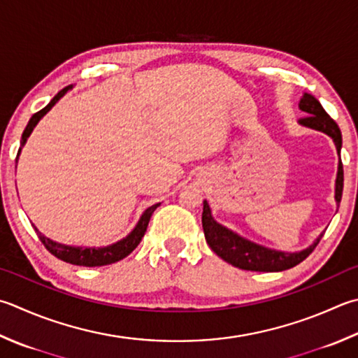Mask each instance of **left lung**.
Instances as JSON below:
<instances>
[{"instance_id": "left-lung-1", "label": "left lung", "mask_w": 358, "mask_h": 358, "mask_svg": "<svg viewBox=\"0 0 358 358\" xmlns=\"http://www.w3.org/2000/svg\"><path fill=\"white\" fill-rule=\"evenodd\" d=\"M299 109L307 113L306 118L299 120V124L308 127V129L320 131L326 134L334 140L336 152H338V171H336L335 179V201L336 206L340 204L343 194V164H341V131L338 124L327 115V112L322 109L318 99L310 93H304L299 101ZM202 229L207 240V245L212 248V251L221 257L224 262L231 263L232 266L246 269V271H284V269L293 268L301 263L304 259L312 254L313 249L318 245L322 234L316 238L308 248L296 252L278 251V249L266 248L259 245L252 240L241 237L237 232L231 231L226 226L213 218L212 208L208 202L204 201V208H202Z\"/></svg>"}]
</instances>
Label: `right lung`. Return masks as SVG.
<instances>
[{
  "label": "right lung",
  "instance_id": "obj_1",
  "mask_svg": "<svg viewBox=\"0 0 358 358\" xmlns=\"http://www.w3.org/2000/svg\"><path fill=\"white\" fill-rule=\"evenodd\" d=\"M71 89H73V85L65 87V89L60 90L57 95L50 101L48 106L43 107L42 110H38L37 113H34V115L31 117L29 123H28V126H26V129L22 136V146H20V150H18V156H20V151H22V148L26 143V140L29 138L31 132L34 131V127L37 126L38 121L42 120L46 113L52 109V106L56 104L57 101ZM18 156H17V160H18ZM159 206H160V202H157V204H154L151 207H148L146 210L141 213V217L136 224V227H134L124 238H121L117 243H112V245L103 246V248L64 245V243H57L48 237H45L42 232H38V229L36 226L34 224L32 226H34V229H36L40 241H42L45 248L48 249L54 257H57L59 260H64L66 263H71V265H79V266H104V265H110V263H115V262H120L121 259L127 257V255H129L134 249L138 246V243L141 241V238H143V235L146 232L148 222H150L154 210H156Z\"/></svg>",
  "mask_w": 358,
  "mask_h": 358
}]
</instances>
